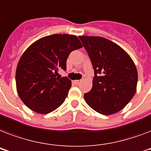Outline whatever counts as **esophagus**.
Returning a JSON list of instances; mask_svg holds the SVG:
<instances>
[{"label":"esophagus","instance_id":"esophagus-1","mask_svg":"<svg viewBox=\"0 0 151 151\" xmlns=\"http://www.w3.org/2000/svg\"><path fill=\"white\" fill-rule=\"evenodd\" d=\"M73 82L75 83L76 85H79L81 82V80H76V81H73Z\"/></svg>","mask_w":151,"mask_h":151}]
</instances>
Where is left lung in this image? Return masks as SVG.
I'll use <instances>...</instances> for the list:
<instances>
[{"mask_svg": "<svg viewBox=\"0 0 151 151\" xmlns=\"http://www.w3.org/2000/svg\"><path fill=\"white\" fill-rule=\"evenodd\" d=\"M94 69L91 91L85 102L96 112L113 114L122 110L136 91V65L124 49L101 37L80 36Z\"/></svg>", "mask_w": 151, "mask_h": 151, "instance_id": "left-lung-1", "label": "left lung"}]
</instances>
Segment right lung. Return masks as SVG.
<instances>
[{"label": "right lung", "instance_id": "add662e5", "mask_svg": "<svg viewBox=\"0 0 151 151\" xmlns=\"http://www.w3.org/2000/svg\"><path fill=\"white\" fill-rule=\"evenodd\" d=\"M81 48L77 36L52 34L37 40L25 51L18 63L15 81L18 94L27 107L45 114L63 104L71 81L56 75L59 70H66L70 52Z\"/></svg>", "mask_w": 151, "mask_h": 151}]
</instances>
